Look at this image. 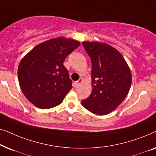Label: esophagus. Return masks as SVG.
Instances as JSON below:
<instances>
[{
    "label": "esophagus",
    "instance_id": "esophagus-1",
    "mask_svg": "<svg viewBox=\"0 0 156 156\" xmlns=\"http://www.w3.org/2000/svg\"><path fill=\"white\" fill-rule=\"evenodd\" d=\"M83 82V79L82 78H80V80H79L78 81H76V82H75L74 83V87H77L78 86H80V84H81Z\"/></svg>",
    "mask_w": 156,
    "mask_h": 156
}]
</instances>
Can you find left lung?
Here are the masks:
<instances>
[{"instance_id":"left-lung-1","label":"left lung","mask_w":156,"mask_h":156,"mask_svg":"<svg viewBox=\"0 0 156 156\" xmlns=\"http://www.w3.org/2000/svg\"><path fill=\"white\" fill-rule=\"evenodd\" d=\"M91 61L90 96L82 106L93 114L106 115L116 109L129 93L132 77L122 55L108 44L83 42Z\"/></svg>"}]
</instances>
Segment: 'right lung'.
I'll return each instance as SVG.
<instances>
[{
  "mask_svg": "<svg viewBox=\"0 0 156 156\" xmlns=\"http://www.w3.org/2000/svg\"><path fill=\"white\" fill-rule=\"evenodd\" d=\"M80 45L79 41L59 37L35 46L21 59L18 69L20 89L27 99L40 108L55 107L72 88L63 63Z\"/></svg>",
  "mask_w": 156,
  "mask_h": 156,
  "instance_id": "1",
  "label": "right lung"
}]
</instances>
